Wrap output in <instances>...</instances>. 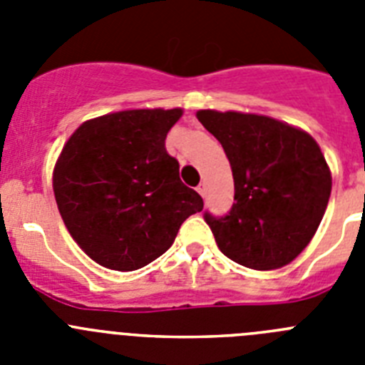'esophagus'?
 <instances>
[{"instance_id": "obj_1", "label": "esophagus", "mask_w": 365, "mask_h": 365, "mask_svg": "<svg viewBox=\"0 0 365 365\" xmlns=\"http://www.w3.org/2000/svg\"><path fill=\"white\" fill-rule=\"evenodd\" d=\"M197 192H199V193H201L202 197H205V193H206V185H205V182H201V185H199V186H197Z\"/></svg>"}]
</instances>
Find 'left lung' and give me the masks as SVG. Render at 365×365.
I'll list each match as a JSON object with an SVG mask.
<instances>
[{
	"label": "left lung",
	"mask_w": 365,
	"mask_h": 365,
	"mask_svg": "<svg viewBox=\"0 0 365 365\" xmlns=\"http://www.w3.org/2000/svg\"><path fill=\"white\" fill-rule=\"evenodd\" d=\"M197 118L227 153L234 175L228 214L205 212L219 250L240 265L272 270L312 240L331 195V172L305 131L261 115L212 109Z\"/></svg>",
	"instance_id": "left-lung-1"
}]
</instances>
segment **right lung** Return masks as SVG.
<instances>
[{
	"instance_id": "1",
	"label": "right lung",
	"mask_w": 365,
	"mask_h": 365,
	"mask_svg": "<svg viewBox=\"0 0 365 365\" xmlns=\"http://www.w3.org/2000/svg\"><path fill=\"white\" fill-rule=\"evenodd\" d=\"M180 109H131L89 120L71 135L54 168V197L87 256L137 270L172 247L202 199L179 179L164 148Z\"/></svg>"
}]
</instances>
